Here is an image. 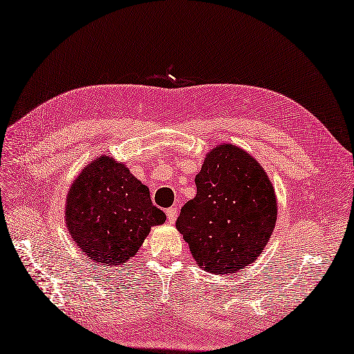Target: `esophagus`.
<instances>
[{
    "label": "esophagus",
    "instance_id": "34e87169",
    "mask_svg": "<svg viewBox=\"0 0 354 354\" xmlns=\"http://www.w3.org/2000/svg\"><path fill=\"white\" fill-rule=\"evenodd\" d=\"M177 214H178V210L176 209V207H169V209L167 210V218H168V222L169 223H174L176 219H177Z\"/></svg>",
    "mask_w": 354,
    "mask_h": 354
}]
</instances>
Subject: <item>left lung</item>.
<instances>
[{"label":"left lung","instance_id":"left-lung-1","mask_svg":"<svg viewBox=\"0 0 354 354\" xmlns=\"http://www.w3.org/2000/svg\"><path fill=\"white\" fill-rule=\"evenodd\" d=\"M196 195L180 212L182 232L201 269L236 273L254 263L277 223L278 203L263 167L237 145L212 149L195 177Z\"/></svg>","mask_w":354,"mask_h":354}]
</instances>
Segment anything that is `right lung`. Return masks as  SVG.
<instances>
[{"label":"right lung","mask_w":354,"mask_h":354,"mask_svg":"<svg viewBox=\"0 0 354 354\" xmlns=\"http://www.w3.org/2000/svg\"><path fill=\"white\" fill-rule=\"evenodd\" d=\"M167 216L124 163L94 159L68 189L66 225L76 246L102 267L122 266Z\"/></svg>","instance_id":"obj_1"}]
</instances>
